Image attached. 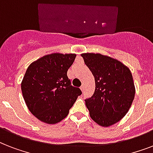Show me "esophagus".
<instances>
[{
	"label": "esophagus",
	"instance_id": "obj_1",
	"mask_svg": "<svg viewBox=\"0 0 153 153\" xmlns=\"http://www.w3.org/2000/svg\"><path fill=\"white\" fill-rule=\"evenodd\" d=\"M80 89H81V91H82V92H84V91H85V86H84V85H82Z\"/></svg>",
	"mask_w": 153,
	"mask_h": 153
}]
</instances>
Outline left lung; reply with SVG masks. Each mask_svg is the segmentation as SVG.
<instances>
[{
    "instance_id": "obj_1",
    "label": "left lung",
    "mask_w": 153,
    "mask_h": 153,
    "mask_svg": "<svg viewBox=\"0 0 153 153\" xmlns=\"http://www.w3.org/2000/svg\"><path fill=\"white\" fill-rule=\"evenodd\" d=\"M95 80V91L86 98L90 116L96 123L108 127L127 114L135 95L132 74L120 61L106 55L82 54Z\"/></svg>"
}]
</instances>
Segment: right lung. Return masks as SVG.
Returning a JSON list of instances; mask_svg holds the SVG:
<instances>
[{
	"label": "right lung",
	"mask_w": 153,
	"mask_h": 153,
	"mask_svg": "<svg viewBox=\"0 0 153 153\" xmlns=\"http://www.w3.org/2000/svg\"><path fill=\"white\" fill-rule=\"evenodd\" d=\"M76 55L54 53L45 55L27 67L21 83L24 99L30 112L48 124L59 122L82 91L71 85L67 71Z\"/></svg>",
	"instance_id": "add662e5"
}]
</instances>
